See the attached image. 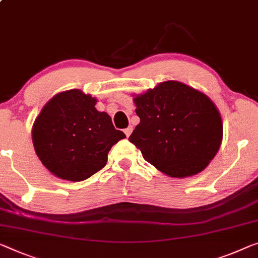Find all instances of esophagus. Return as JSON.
<instances>
[{
    "mask_svg": "<svg viewBox=\"0 0 258 258\" xmlns=\"http://www.w3.org/2000/svg\"><path fill=\"white\" fill-rule=\"evenodd\" d=\"M132 131H133V127H132V126H128L127 128H125V130H124V132H125V134H126V137H130V136H131V133H132Z\"/></svg>",
    "mask_w": 258,
    "mask_h": 258,
    "instance_id": "34e87169",
    "label": "esophagus"
}]
</instances>
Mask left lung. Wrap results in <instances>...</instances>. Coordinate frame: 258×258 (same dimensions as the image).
<instances>
[{
  "instance_id": "left-lung-1",
  "label": "left lung",
  "mask_w": 258,
  "mask_h": 258,
  "mask_svg": "<svg viewBox=\"0 0 258 258\" xmlns=\"http://www.w3.org/2000/svg\"><path fill=\"white\" fill-rule=\"evenodd\" d=\"M140 122L128 140L169 177L203 171L222 142L221 114L209 96L178 81H164L133 95Z\"/></svg>"
}]
</instances>
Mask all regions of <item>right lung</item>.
I'll return each mask as SVG.
<instances>
[{
	"mask_svg": "<svg viewBox=\"0 0 258 258\" xmlns=\"http://www.w3.org/2000/svg\"><path fill=\"white\" fill-rule=\"evenodd\" d=\"M80 89L59 92L46 103L32 126L37 156L57 178L81 182L105 166L107 153L126 136Z\"/></svg>",
	"mask_w": 258,
	"mask_h": 258,
	"instance_id": "obj_1",
	"label": "right lung"
}]
</instances>
